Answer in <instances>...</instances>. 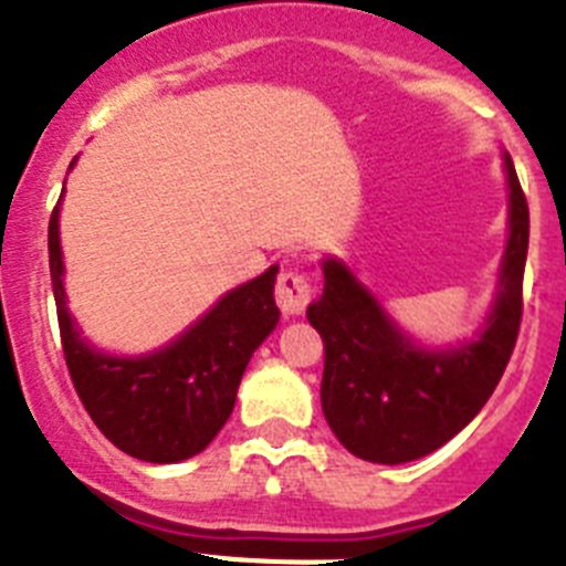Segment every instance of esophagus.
Here are the masks:
<instances>
[{
	"label": "esophagus",
	"instance_id": "34e87169",
	"mask_svg": "<svg viewBox=\"0 0 566 566\" xmlns=\"http://www.w3.org/2000/svg\"><path fill=\"white\" fill-rule=\"evenodd\" d=\"M274 300L286 314H303L312 300V280L303 269L286 266L277 274V286H274Z\"/></svg>",
	"mask_w": 566,
	"mask_h": 566
}]
</instances>
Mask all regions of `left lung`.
Masks as SVG:
<instances>
[{
  "instance_id": "obj_1",
  "label": "left lung",
  "mask_w": 566,
  "mask_h": 566,
  "mask_svg": "<svg viewBox=\"0 0 566 566\" xmlns=\"http://www.w3.org/2000/svg\"><path fill=\"white\" fill-rule=\"evenodd\" d=\"M504 169L510 240L496 306L476 339L451 352L417 348L343 263H323L326 289L306 312L326 348L319 399L334 437L365 462H411L442 448L482 411L507 368L522 326L530 209L510 155Z\"/></svg>"
}]
</instances>
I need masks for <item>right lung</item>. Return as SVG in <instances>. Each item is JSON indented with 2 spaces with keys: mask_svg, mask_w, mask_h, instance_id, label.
I'll return each mask as SVG.
<instances>
[{
  "mask_svg": "<svg viewBox=\"0 0 566 566\" xmlns=\"http://www.w3.org/2000/svg\"><path fill=\"white\" fill-rule=\"evenodd\" d=\"M48 252L64 363L98 431L118 451L142 462L167 464L201 453L227 424L254 348L277 326V266L229 292L172 345L129 359L96 352L70 319L62 286L59 203L50 214Z\"/></svg>",
  "mask_w": 566,
  "mask_h": 566,
  "instance_id": "1",
  "label": "right lung"
}]
</instances>
